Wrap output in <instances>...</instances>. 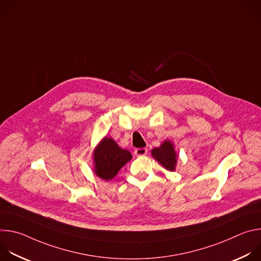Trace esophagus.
Masks as SVG:
<instances>
[{"instance_id":"1","label":"esophagus","mask_w":261,"mask_h":261,"mask_svg":"<svg viewBox=\"0 0 261 261\" xmlns=\"http://www.w3.org/2000/svg\"><path fill=\"white\" fill-rule=\"evenodd\" d=\"M147 153V150L145 147H141V148H136V150L134 151V154L137 156V157H140V156H144L146 155Z\"/></svg>"}]
</instances>
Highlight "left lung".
Masks as SVG:
<instances>
[{
    "label": "left lung",
    "mask_w": 261,
    "mask_h": 261,
    "mask_svg": "<svg viewBox=\"0 0 261 261\" xmlns=\"http://www.w3.org/2000/svg\"><path fill=\"white\" fill-rule=\"evenodd\" d=\"M153 158L157 160L163 168L168 171H174L177 163V154L174 150V144L170 140H164L160 146L154 147L151 152Z\"/></svg>",
    "instance_id": "1"
}]
</instances>
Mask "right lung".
Here are the masks:
<instances>
[{"instance_id":"obj_1","label":"right lung","mask_w":261,"mask_h":261,"mask_svg":"<svg viewBox=\"0 0 261 261\" xmlns=\"http://www.w3.org/2000/svg\"><path fill=\"white\" fill-rule=\"evenodd\" d=\"M131 159L132 155L129 151L120 147L111 137L105 136L94 148V172L98 177L110 180Z\"/></svg>"}]
</instances>
